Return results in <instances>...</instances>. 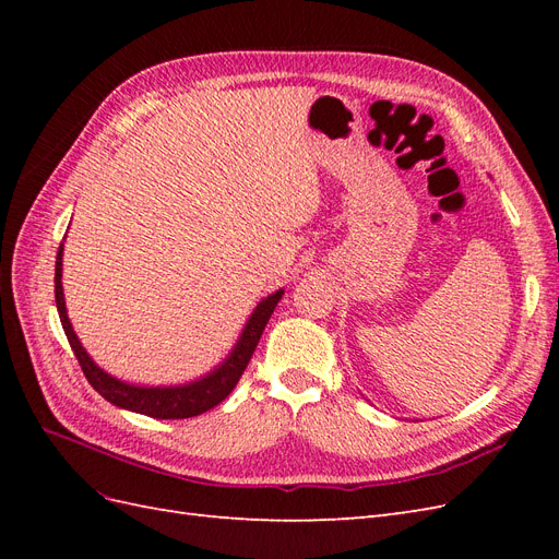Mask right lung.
Masks as SVG:
<instances>
[{
	"mask_svg": "<svg viewBox=\"0 0 559 559\" xmlns=\"http://www.w3.org/2000/svg\"><path fill=\"white\" fill-rule=\"evenodd\" d=\"M60 280H62V245L58 249V259H56V306H58L64 335H67V341H70L74 357L79 359L83 376H86V380L93 384L97 394H103L109 403L118 405V408L148 415L156 419L195 417V415L207 413L210 408H214V405L222 403L233 392L238 380L242 378L251 354L261 341L267 319L277 308V302L284 294V289L270 294L267 298H263L259 302L257 308H253L251 317L247 319V324L242 329L238 345L233 347V352L224 359V364L214 368L210 376L200 378L195 382H189V384H179V386H138V384H128V382H121V380L111 378L109 373H105V370L88 357V352L81 347L79 337L70 324V317H67Z\"/></svg>",
	"mask_w": 559,
	"mask_h": 559,
	"instance_id": "obj_1",
	"label": "right lung"
}]
</instances>
